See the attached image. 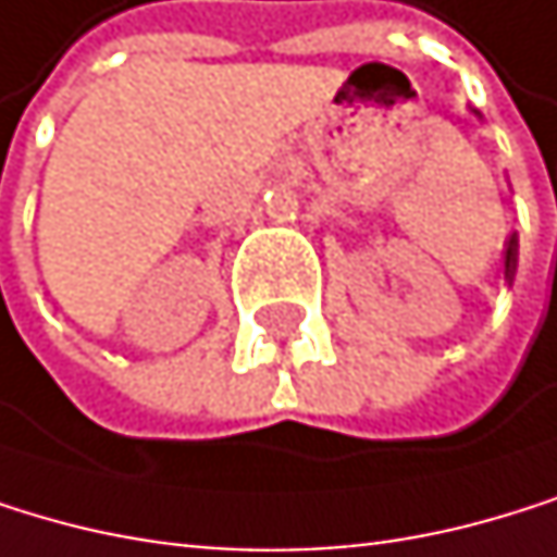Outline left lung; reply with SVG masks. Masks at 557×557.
Wrapping results in <instances>:
<instances>
[{
    "label": "left lung",
    "instance_id": "obj_1",
    "mask_svg": "<svg viewBox=\"0 0 557 557\" xmlns=\"http://www.w3.org/2000/svg\"><path fill=\"white\" fill-rule=\"evenodd\" d=\"M481 116V113H478ZM515 272H518V235H511L508 242V251H504V282H515Z\"/></svg>",
    "mask_w": 557,
    "mask_h": 557
}]
</instances>
